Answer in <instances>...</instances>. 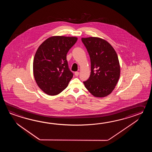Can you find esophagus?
<instances>
[{
	"label": "esophagus",
	"mask_w": 152,
	"mask_h": 152,
	"mask_svg": "<svg viewBox=\"0 0 152 152\" xmlns=\"http://www.w3.org/2000/svg\"><path fill=\"white\" fill-rule=\"evenodd\" d=\"M75 75L76 76V77H77L79 75V72H75Z\"/></svg>",
	"instance_id": "34e87169"
}]
</instances>
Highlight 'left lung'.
I'll use <instances>...</instances> for the list:
<instances>
[{
  "mask_svg": "<svg viewBox=\"0 0 152 152\" xmlns=\"http://www.w3.org/2000/svg\"><path fill=\"white\" fill-rule=\"evenodd\" d=\"M91 60V75L85 86L96 97H106L114 90L120 76L116 52L109 42L95 37L82 38Z\"/></svg>",
  "mask_w": 152,
  "mask_h": 152,
  "instance_id": "left-lung-1",
  "label": "left lung"
}]
</instances>
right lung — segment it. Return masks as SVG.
Masks as SVG:
<instances>
[{
	"label": "right lung",
	"instance_id": "obj_1",
	"mask_svg": "<svg viewBox=\"0 0 152 152\" xmlns=\"http://www.w3.org/2000/svg\"><path fill=\"white\" fill-rule=\"evenodd\" d=\"M75 37L52 36L39 45L33 62L36 82L45 93L57 95L68 86L73 74L66 56L77 41Z\"/></svg>",
	"mask_w": 152,
	"mask_h": 152
}]
</instances>
